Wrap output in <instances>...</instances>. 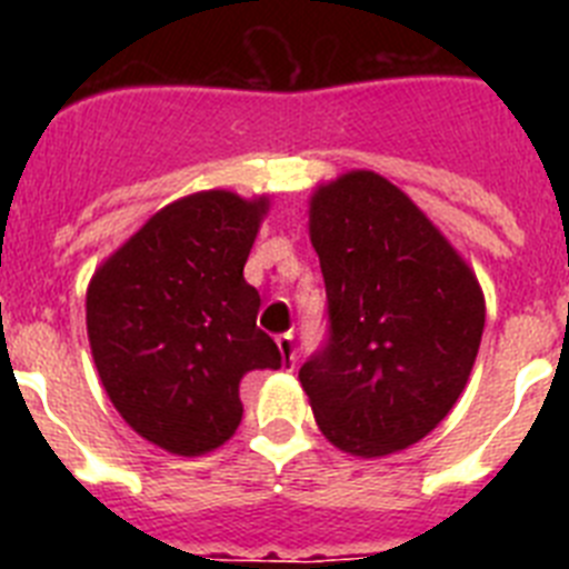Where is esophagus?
<instances>
[{
  "label": "esophagus",
  "instance_id": "obj_1",
  "mask_svg": "<svg viewBox=\"0 0 569 569\" xmlns=\"http://www.w3.org/2000/svg\"><path fill=\"white\" fill-rule=\"evenodd\" d=\"M276 345H279L281 356H284V361H288L290 367L296 365V336L293 333H284L276 339Z\"/></svg>",
  "mask_w": 569,
  "mask_h": 569
}]
</instances>
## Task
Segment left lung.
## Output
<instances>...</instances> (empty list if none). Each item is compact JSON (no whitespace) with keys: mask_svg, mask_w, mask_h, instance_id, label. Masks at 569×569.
Instances as JSON below:
<instances>
[{"mask_svg":"<svg viewBox=\"0 0 569 569\" xmlns=\"http://www.w3.org/2000/svg\"><path fill=\"white\" fill-rule=\"evenodd\" d=\"M310 241L328 290V339L299 370L316 421L353 456L405 450L465 390L485 330L479 281L370 170L316 190Z\"/></svg>","mask_w":569,"mask_h":569,"instance_id":"1","label":"left lung"}]
</instances>
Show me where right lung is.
I'll list each match as a JSON object with an SVG mask.
<instances>
[{"instance_id":"add662e5","label":"right lung","mask_w":569,"mask_h":569,"mask_svg":"<svg viewBox=\"0 0 569 569\" xmlns=\"http://www.w3.org/2000/svg\"><path fill=\"white\" fill-rule=\"evenodd\" d=\"M268 199L208 190L168 204L97 270L88 339L113 407L142 439L199 456L241 421V379L288 365L256 328L241 270Z\"/></svg>"}]
</instances>
